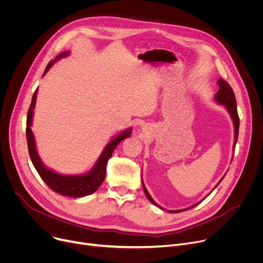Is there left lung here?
<instances>
[{"mask_svg":"<svg viewBox=\"0 0 263 263\" xmlns=\"http://www.w3.org/2000/svg\"><path fill=\"white\" fill-rule=\"evenodd\" d=\"M217 84H218V86H219V89H218L217 92L215 93L214 99H215V101H216L217 103L223 104V105L226 106L227 110H228L229 114H230V117H231V119H232V121H233V126H234V144H233V148H234V147H236V144H237V141H238V136H239V126H240V119H239L238 110H237V100H236V96H234V92H233L232 88L230 87V85L228 84V83H227L225 80L218 79ZM224 177H225V176H224ZM224 177H223L222 179H220V181L223 180ZM220 181H219V182H220ZM219 182L216 184V186L219 184ZM142 183H143V189H144V192H145V195H146V197L148 198V200L153 202L155 205H158V204L156 203V201H155L153 198H151V196L149 195V193H148L147 189L145 187L144 182H142ZM216 186H215V187H216ZM199 203H200V201L197 202V203H195V204H193L192 206H190V208L184 209V210H189V209L194 208V206H196V205L199 204ZM159 208H161V206H159ZM161 209H163V208H161ZM184 210H174V211H173V210H168V212H171V213H179V212L184 211Z\"/></svg>","mask_w":263,"mask_h":263,"instance_id":"8db88e82","label":"left lung"}]
</instances>
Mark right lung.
<instances>
[{"instance_id":"add662e5","label":"right lung","mask_w":263,"mask_h":263,"mask_svg":"<svg viewBox=\"0 0 263 263\" xmlns=\"http://www.w3.org/2000/svg\"><path fill=\"white\" fill-rule=\"evenodd\" d=\"M69 52H63L59 57L54 60V62H50L46 68L44 72V76L48 72L49 69L52 67V65L57 62L59 59H62L64 57H67ZM36 93L37 90L34 92L32 102L30 105L29 113H27L26 117V140H27V148H29L30 158L32 160V163L34 167L36 168L37 173L41 177V179L46 182V184L55 193L58 194L69 196V197H84L87 195L92 194L98 187L102 184L104 178H105V172H106V164L108 159L112 157L113 151L117 147V145L123 141L124 139L130 136L131 129L122 132L121 134L117 135L115 139L110 141L102 151V154L98 161L96 162L95 166L85 175H77V176H70V175H61L58 173H54L50 170H48L44 163L41 162L35 145L34 135L31 130L32 126V118L34 113L35 107V101H36Z\"/></svg>"}]
</instances>
